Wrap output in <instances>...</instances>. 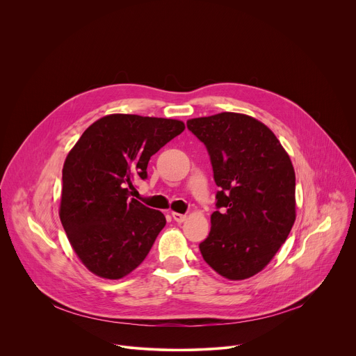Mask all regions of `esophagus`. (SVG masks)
Instances as JSON below:
<instances>
[{"instance_id":"obj_1","label":"esophagus","mask_w":356,"mask_h":356,"mask_svg":"<svg viewBox=\"0 0 356 356\" xmlns=\"http://www.w3.org/2000/svg\"><path fill=\"white\" fill-rule=\"evenodd\" d=\"M172 217H173V220H175L176 222H179V224H180V222H184L186 218H187L184 214H179V213H172Z\"/></svg>"}]
</instances>
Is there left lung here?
Returning a JSON list of instances; mask_svg holds the SVG:
<instances>
[{"mask_svg":"<svg viewBox=\"0 0 356 356\" xmlns=\"http://www.w3.org/2000/svg\"><path fill=\"white\" fill-rule=\"evenodd\" d=\"M187 128L210 155L217 211L200 252L221 276L242 280L261 272L296 220V175L275 134L258 120L221 113Z\"/></svg>","mask_w":356,"mask_h":356,"instance_id":"8db88e82","label":"left lung"}]
</instances>
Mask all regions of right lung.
Masks as SVG:
<instances>
[{
  "mask_svg": "<svg viewBox=\"0 0 356 356\" xmlns=\"http://www.w3.org/2000/svg\"><path fill=\"white\" fill-rule=\"evenodd\" d=\"M184 131L177 120L113 114L90 125L63 166L60 221L84 266L104 279L136 269L166 225L131 198L152 155Z\"/></svg>",
  "mask_w": 356,
  "mask_h": 356,
  "instance_id": "obj_1",
  "label": "right lung"
}]
</instances>
